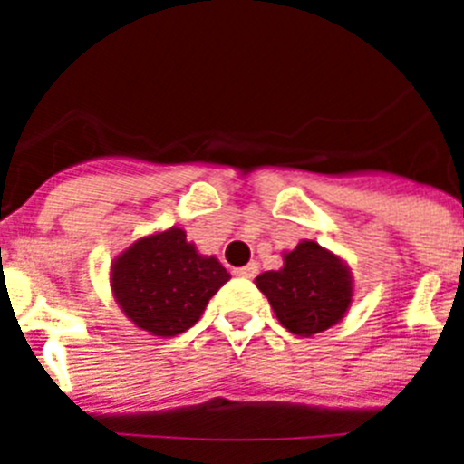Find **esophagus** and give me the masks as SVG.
<instances>
[{"instance_id":"34e87169","label":"esophagus","mask_w":464,"mask_h":464,"mask_svg":"<svg viewBox=\"0 0 464 464\" xmlns=\"http://www.w3.org/2000/svg\"><path fill=\"white\" fill-rule=\"evenodd\" d=\"M235 274H237V276H241V278H253L257 274V265H256V262H251V265H246V267L235 269Z\"/></svg>"}]
</instances>
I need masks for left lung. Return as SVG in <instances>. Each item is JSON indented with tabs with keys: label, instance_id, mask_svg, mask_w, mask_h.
<instances>
[{
	"label": "left lung",
	"instance_id": "left-lung-1",
	"mask_svg": "<svg viewBox=\"0 0 464 464\" xmlns=\"http://www.w3.org/2000/svg\"><path fill=\"white\" fill-rule=\"evenodd\" d=\"M278 323L297 337H314L337 325L353 302V276L346 262L315 241L283 251V267L256 278Z\"/></svg>",
	"mask_w": 464,
	"mask_h": 464
}]
</instances>
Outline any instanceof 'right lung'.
<instances>
[{
	"instance_id": "right-lung-1",
	"label": "right lung",
	"mask_w": 464,
	"mask_h": 464,
	"mask_svg": "<svg viewBox=\"0 0 464 464\" xmlns=\"http://www.w3.org/2000/svg\"><path fill=\"white\" fill-rule=\"evenodd\" d=\"M229 281L218 257L202 256L186 229L141 237L111 265V290L122 314L153 337L190 330L208 299Z\"/></svg>"
}]
</instances>
